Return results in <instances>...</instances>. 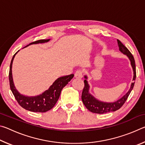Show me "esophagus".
<instances>
[{"label":"esophagus","mask_w":145,"mask_h":145,"mask_svg":"<svg viewBox=\"0 0 145 145\" xmlns=\"http://www.w3.org/2000/svg\"><path fill=\"white\" fill-rule=\"evenodd\" d=\"M75 77L76 78H81L82 77V72L81 70H77L75 73Z\"/></svg>","instance_id":"obj_1"}]
</instances>
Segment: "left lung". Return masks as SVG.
Masks as SVG:
<instances>
[{"mask_svg":"<svg viewBox=\"0 0 145 145\" xmlns=\"http://www.w3.org/2000/svg\"><path fill=\"white\" fill-rule=\"evenodd\" d=\"M118 45L119 46V50L120 52L123 54L126 55L129 59L131 61V65L133 70L134 76H133V82L131 83V88H130L129 90L128 91L125 95H123L122 97L120 98L116 101L113 102H105L100 101V100H98L95 97L89 93V85L88 84V77L87 75L84 76L85 80L84 82V89L82 90V100L84 105L89 110V111L94 112V113L97 114H104L107 113L109 112H112L118 110L120 107H121L124 103L128 98L129 95L131 93V91L132 90L134 86V80H136V65H135V61L134 58L132 56L131 52L127 49L126 46H125L123 44L120 40H117Z\"/></svg>","mask_w":145,"mask_h":145,"instance_id":"obj_1","label":"left lung"}]
</instances>
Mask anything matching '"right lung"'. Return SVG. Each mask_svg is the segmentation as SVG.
Here are the masks:
<instances>
[{
    "instance_id": "1",
    "label": "right lung",
    "mask_w": 145,
    "mask_h": 145,
    "mask_svg": "<svg viewBox=\"0 0 145 145\" xmlns=\"http://www.w3.org/2000/svg\"><path fill=\"white\" fill-rule=\"evenodd\" d=\"M50 40V39L38 40L34 41V42L31 43L28 45L25 46V47H27L30 45H33V44L46 43ZM18 52L13 56V58H12L9 73V84H10L11 90L14 96V98L18 102L19 105L27 111L34 112H45L49 111L56 105V102H57L59 98L63 88L72 79L74 75L71 74L57 78L47 90H46L41 94L37 95V96L28 97L22 95L18 91V90L14 86L13 75H12L13 61L14 57H15V55L18 53Z\"/></svg>"
}]
</instances>
